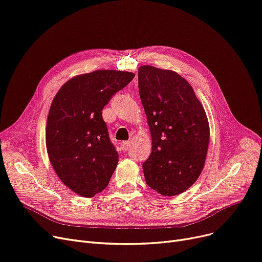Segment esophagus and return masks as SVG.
I'll use <instances>...</instances> for the list:
<instances>
[{
  "label": "esophagus",
  "instance_id": "1",
  "mask_svg": "<svg viewBox=\"0 0 262 262\" xmlns=\"http://www.w3.org/2000/svg\"><path fill=\"white\" fill-rule=\"evenodd\" d=\"M120 146H121L122 151H127L130 146V142L129 141H122L120 143Z\"/></svg>",
  "mask_w": 262,
  "mask_h": 262
}]
</instances>
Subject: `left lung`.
<instances>
[{
    "label": "left lung",
    "mask_w": 262,
    "mask_h": 262,
    "mask_svg": "<svg viewBox=\"0 0 262 262\" xmlns=\"http://www.w3.org/2000/svg\"><path fill=\"white\" fill-rule=\"evenodd\" d=\"M138 88L152 137L143 163L146 184L177 196L200 176L210 141L209 121L191 85L173 71L151 65L138 70Z\"/></svg>",
    "instance_id": "left-lung-1"
}]
</instances>
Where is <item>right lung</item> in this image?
Returning a JSON list of instances; mask_svg holds the SVG:
<instances>
[{
	"label": "right lung",
	"instance_id": "1",
	"mask_svg": "<svg viewBox=\"0 0 262 262\" xmlns=\"http://www.w3.org/2000/svg\"><path fill=\"white\" fill-rule=\"evenodd\" d=\"M135 77L101 70L76 76L54 96L46 126L50 163L63 183L82 197L103 191L115 172L119 154L109 138L101 110Z\"/></svg>",
	"mask_w": 262,
	"mask_h": 262
}]
</instances>
